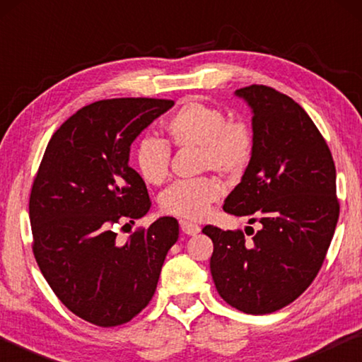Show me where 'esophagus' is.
I'll use <instances>...</instances> for the list:
<instances>
[{"label": "esophagus", "mask_w": 362, "mask_h": 362, "mask_svg": "<svg viewBox=\"0 0 362 362\" xmlns=\"http://www.w3.org/2000/svg\"><path fill=\"white\" fill-rule=\"evenodd\" d=\"M180 228H182L183 233H185V235H189V236L198 235V233L201 231L199 225L192 223V222H185V220H182V222H180Z\"/></svg>", "instance_id": "34e87169"}]
</instances>
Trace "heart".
Masks as SVG:
<instances>
[{
    "instance_id": "1",
    "label": "heart",
    "mask_w": 362,
    "mask_h": 362,
    "mask_svg": "<svg viewBox=\"0 0 362 362\" xmlns=\"http://www.w3.org/2000/svg\"><path fill=\"white\" fill-rule=\"evenodd\" d=\"M169 140L179 148H198V169L238 174L247 166L254 150L252 131L244 121L228 119L223 110L198 100H188L166 121ZM134 163L142 180L161 185L169 177L170 151L163 140L146 137L134 150ZM222 194V185L212 175L182 180L159 198L170 216L201 220Z\"/></svg>"
}]
</instances>
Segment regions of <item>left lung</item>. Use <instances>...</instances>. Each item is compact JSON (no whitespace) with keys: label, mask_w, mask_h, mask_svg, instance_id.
I'll list each match as a JSON object with an SVG mask.
<instances>
[{"label":"left lung","mask_w":362,"mask_h":362,"mask_svg":"<svg viewBox=\"0 0 362 362\" xmlns=\"http://www.w3.org/2000/svg\"><path fill=\"white\" fill-rule=\"evenodd\" d=\"M235 95L252 112L254 150L223 211L260 230L252 241L214 225L203 233L214 243L211 273L220 297L247 315H267L302 296L326 259L340 212L335 164L291 97L259 84Z\"/></svg>","instance_id":"obj_1"}]
</instances>
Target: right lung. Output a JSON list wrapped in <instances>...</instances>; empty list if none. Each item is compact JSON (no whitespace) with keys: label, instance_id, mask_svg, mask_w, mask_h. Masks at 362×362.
Instances as JSON below:
<instances>
[{"label":"right lung","instance_id":"add662e5","mask_svg":"<svg viewBox=\"0 0 362 362\" xmlns=\"http://www.w3.org/2000/svg\"><path fill=\"white\" fill-rule=\"evenodd\" d=\"M173 107L164 99L83 107L54 132L35 177L28 207L36 263L60 302L95 326H119L148 305L179 240L174 217H159L124 244L113 231L150 211L145 182L129 166L131 144Z\"/></svg>","mask_w":362,"mask_h":362}]
</instances>
